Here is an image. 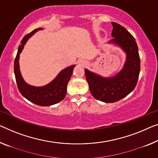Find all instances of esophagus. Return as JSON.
Here are the masks:
<instances>
[{
	"label": "esophagus",
	"mask_w": 158,
	"mask_h": 158,
	"mask_svg": "<svg viewBox=\"0 0 158 158\" xmlns=\"http://www.w3.org/2000/svg\"><path fill=\"white\" fill-rule=\"evenodd\" d=\"M81 64L82 66H83V67H84V66L87 64V63H86V62H85V61H81Z\"/></svg>",
	"instance_id": "1"
}]
</instances>
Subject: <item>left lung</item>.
Here are the masks:
<instances>
[{
	"label": "left lung",
	"mask_w": 158,
	"mask_h": 158,
	"mask_svg": "<svg viewBox=\"0 0 158 158\" xmlns=\"http://www.w3.org/2000/svg\"><path fill=\"white\" fill-rule=\"evenodd\" d=\"M113 30L109 43L119 47L126 54V61L120 72L110 77H103L84 69L89 91L96 99L114 103L122 99L133 91L140 70V60L135 40L126 28L111 23Z\"/></svg>",
	"instance_id": "8db88e82"
}]
</instances>
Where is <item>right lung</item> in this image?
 <instances>
[{
  "label": "right lung",
  "mask_w": 158,
  "mask_h": 158,
  "mask_svg": "<svg viewBox=\"0 0 158 158\" xmlns=\"http://www.w3.org/2000/svg\"><path fill=\"white\" fill-rule=\"evenodd\" d=\"M42 30L43 28L42 27L37 28L23 37L20 42L21 44L19 45L17 55L14 62V72L18 90L26 99L36 105L49 106L60 102L64 98L67 94V84L71 78L73 69L76 65L73 64L62 69L52 81L44 86H35L30 85L25 82L20 69V55L28 39L31 37L35 32Z\"/></svg>",
  "instance_id": "1"
}]
</instances>
